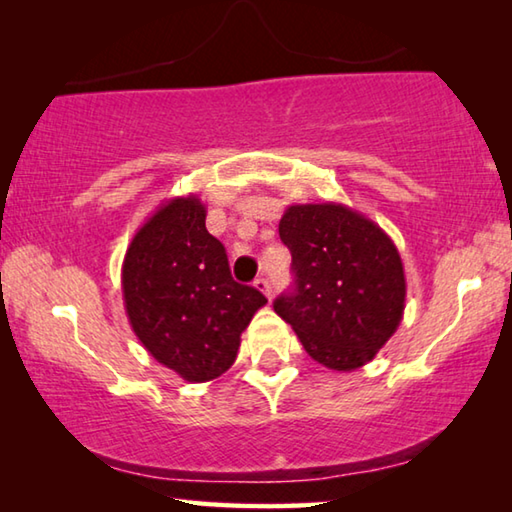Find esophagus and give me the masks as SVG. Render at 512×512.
<instances>
[{
  "mask_svg": "<svg viewBox=\"0 0 512 512\" xmlns=\"http://www.w3.org/2000/svg\"><path fill=\"white\" fill-rule=\"evenodd\" d=\"M255 289L257 291H262L264 296L271 300V296H273V287H271V282L268 280H264V277H259V280H255Z\"/></svg>",
  "mask_w": 512,
  "mask_h": 512,
  "instance_id": "esophagus-1",
  "label": "esophagus"
}]
</instances>
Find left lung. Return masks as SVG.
I'll list each match as a JSON object with an SVG mask.
<instances>
[{
  "label": "left lung",
  "mask_w": 512,
  "mask_h": 512,
  "mask_svg": "<svg viewBox=\"0 0 512 512\" xmlns=\"http://www.w3.org/2000/svg\"><path fill=\"white\" fill-rule=\"evenodd\" d=\"M280 239L296 289L273 302L320 366L352 372L377 357L404 316L406 277L393 239L341 203L289 205Z\"/></svg>",
  "instance_id": "left-lung-1"
}]
</instances>
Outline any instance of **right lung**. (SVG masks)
<instances>
[{
	"mask_svg": "<svg viewBox=\"0 0 512 512\" xmlns=\"http://www.w3.org/2000/svg\"><path fill=\"white\" fill-rule=\"evenodd\" d=\"M196 194L164 201L126 248L121 293L151 357L192 384L221 377L266 298L232 280L223 244Z\"/></svg>",
	"mask_w": 512,
	"mask_h": 512,
	"instance_id": "1",
	"label": "right lung"
}]
</instances>
